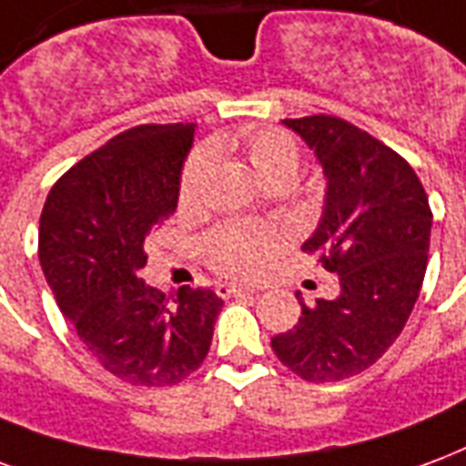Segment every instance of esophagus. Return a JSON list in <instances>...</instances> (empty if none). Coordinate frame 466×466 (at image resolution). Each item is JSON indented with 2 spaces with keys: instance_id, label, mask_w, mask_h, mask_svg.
<instances>
[{
  "instance_id": "34e87169",
  "label": "esophagus",
  "mask_w": 466,
  "mask_h": 466,
  "mask_svg": "<svg viewBox=\"0 0 466 466\" xmlns=\"http://www.w3.org/2000/svg\"><path fill=\"white\" fill-rule=\"evenodd\" d=\"M216 293H218L220 298H233V295H250V293H256V285L220 283V285H216Z\"/></svg>"
}]
</instances>
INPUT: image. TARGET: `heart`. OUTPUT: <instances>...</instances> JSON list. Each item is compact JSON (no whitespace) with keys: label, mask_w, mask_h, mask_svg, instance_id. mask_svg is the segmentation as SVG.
Listing matches in <instances>:
<instances>
[{"label":"heart","mask_w":466,"mask_h":466,"mask_svg":"<svg viewBox=\"0 0 466 466\" xmlns=\"http://www.w3.org/2000/svg\"><path fill=\"white\" fill-rule=\"evenodd\" d=\"M243 148L250 166L263 181L270 183L290 181L300 163V151L293 138L275 128H263L243 136ZM210 148H196L181 173V198H198L203 181L210 168ZM283 233L275 226H248V223H230L223 226L206 240V256L210 266L220 273L230 275H258L268 266V260L280 248Z\"/></svg>","instance_id":"obj_1"}]
</instances>
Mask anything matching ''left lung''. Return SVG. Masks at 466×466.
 I'll list each match as a JSON object with an SVG mask.
<instances>
[{
  "label": "left lung",
  "instance_id": "1",
  "mask_svg": "<svg viewBox=\"0 0 466 466\" xmlns=\"http://www.w3.org/2000/svg\"><path fill=\"white\" fill-rule=\"evenodd\" d=\"M328 178L318 228L303 243L340 275L335 300L305 305L293 330L275 335L278 360L308 382H332L375 365L412 312L430 250L432 210L412 166L345 118H285Z\"/></svg>",
  "mask_w": 466,
  "mask_h": 466
}]
</instances>
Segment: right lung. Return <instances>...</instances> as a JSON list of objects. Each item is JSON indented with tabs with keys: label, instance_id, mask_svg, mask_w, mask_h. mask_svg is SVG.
<instances>
[{
	"label": "right lung",
	"instance_id": "add662e5",
	"mask_svg": "<svg viewBox=\"0 0 466 466\" xmlns=\"http://www.w3.org/2000/svg\"><path fill=\"white\" fill-rule=\"evenodd\" d=\"M196 124H141L114 136L54 183L39 218V263L56 305L98 365L141 387L200 368L223 300L138 278L144 240L178 206Z\"/></svg>",
	"mask_w": 466,
	"mask_h": 466
}]
</instances>
